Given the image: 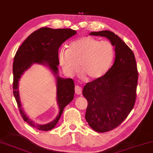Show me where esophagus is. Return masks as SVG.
Here are the masks:
<instances>
[{"instance_id":"34e87169","label":"esophagus","mask_w":153,"mask_h":153,"mask_svg":"<svg viewBox=\"0 0 153 153\" xmlns=\"http://www.w3.org/2000/svg\"><path fill=\"white\" fill-rule=\"evenodd\" d=\"M75 92H76V94L77 95H80L82 93V88L79 86H76L75 87Z\"/></svg>"}]
</instances>
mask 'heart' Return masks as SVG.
Returning a JSON list of instances; mask_svg holds the SVG:
<instances>
[{
  "mask_svg": "<svg viewBox=\"0 0 153 153\" xmlns=\"http://www.w3.org/2000/svg\"><path fill=\"white\" fill-rule=\"evenodd\" d=\"M115 51L108 40L87 36L73 42L69 49L59 52V60L66 74L74 76L80 71L88 79H99L105 75L112 65Z\"/></svg>",
  "mask_w": 153,
  "mask_h": 153,
  "instance_id": "1",
  "label": "heart"
}]
</instances>
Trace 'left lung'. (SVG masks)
Masks as SVG:
<instances>
[{"instance_id": "left-lung-1", "label": "left lung", "mask_w": 153, "mask_h": 153, "mask_svg": "<svg viewBox=\"0 0 153 153\" xmlns=\"http://www.w3.org/2000/svg\"><path fill=\"white\" fill-rule=\"evenodd\" d=\"M106 37L115 46V62L106 74L86 83L82 91L87 100L85 118L99 133L112 131L124 122L135 106L138 71L135 55L117 35L110 31L90 33Z\"/></svg>"}]
</instances>
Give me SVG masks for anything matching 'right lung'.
Instances as JSON below:
<instances>
[{
    "label": "right lung",
    "mask_w": 153,
    "mask_h": 153,
    "mask_svg": "<svg viewBox=\"0 0 153 153\" xmlns=\"http://www.w3.org/2000/svg\"><path fill=\"white\" fill-rule=\"evenodd\" d=\"M76 31L71 29H56L42 27L29 35L19 49L13 58V93L22 119L31 126L40 131H47L53 129L60 120L65 107L74 98L75 86L71 78L64 79L58 76L59 65L58 50L64 42L76 35ZM34 63L46 64L52 69L57 78V100L60 108L59 115L56 120L49 124L40 125L29 119L21 108L18 81L21 75Z\"/></svg>",
    "instance_id": "add662e5"
}]
</instances>
